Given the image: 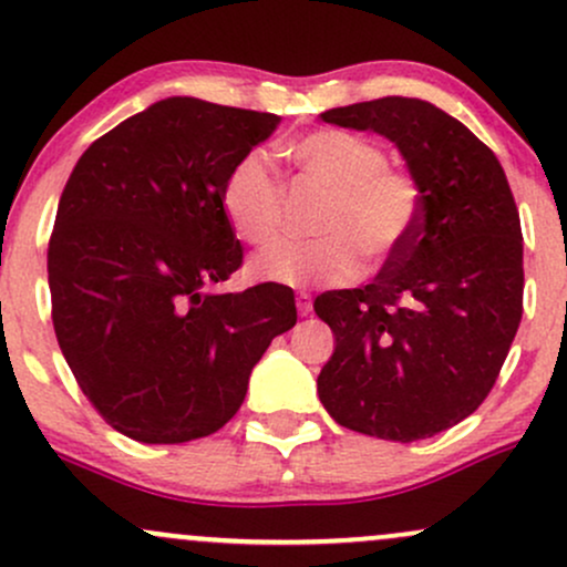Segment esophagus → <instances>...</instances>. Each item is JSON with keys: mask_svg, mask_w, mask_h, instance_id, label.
<instances>
[{"mask_svg": "<svg viewBox=\"0 0 567 567\" xmlns=\"http://www.w3.org/2000/svg\"><path fill=\"white\" fill-rule=\"evenodd\" d=\"M296 306H298V315L309 317L311 315V296H309V292H298Z\"/></svg>", "mask_w": 567, "mask_h": 567, "instance_id": "34e87169", "label": "esophagus"}]
</instances>
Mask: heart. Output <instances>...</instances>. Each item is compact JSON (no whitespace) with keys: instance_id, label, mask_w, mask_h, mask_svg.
Listing matches in <instances>:
<instances>
[{"instance_id":"heart-1","label":"heart","mask_w":567,"mask_h":567,"mask_svg":"<svg viewBox=\"0 0 567 567\" xmlns=\"http://www.w3.org/2000/svg\"><path fill=\"white\" fill-rule=\"evenodd\" d=\"M288 159L303 178L328 188L311 243H279L252 261L266 282L347 285L360 277L362 252L386 261L410 243L421 220V186L389 165L381 143L351 130L322 127L288 143ZM220 210L239 239L271 245L282 231L285 188L261 152L245 154L220 186Z\"/></svg>"}]
</instances>
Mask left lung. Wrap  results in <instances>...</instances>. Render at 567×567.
Wrapping results in <instances>:
<instances>
[{"mask_svg": "<svg viewBox=\"0 0 567 567\" xmlns=\"http://www.w3.org/2000/svg\"><path fill=\"white\" fill-rule=\"evenodd\" d=\"M322 120L396 143L421 186V220L373 282L317 296L336 336L317 392L351 432L434 437L483 405L523 320L512 188L470 127L419 97L351 103Z\"/></svg>", "mask_w": 567, "mask_h": 567, "instance_id": "left-lung-1", "label": "left lung"}]
</instances>
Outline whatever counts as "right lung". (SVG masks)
Segmentation results:
<instances>
[{"mask_svg": "<svg viewBox=\"0 0 567 567\" xmlns=\"http://www.w3.org/2000/svg\"><path fill=\"white\" fill-rule=\"evenodd\" d=\"M277 114L167 97L101 135L69 175L48 245L53 328L82 394L146 445L218 432L271 338L296 324L277 282L210 292L243 266L226 175Z\"/></svg>", "mask_w": 567, "mask_h": 567, "instance_id": "right-lung-1", "label": "right lung"}]
</instances>
